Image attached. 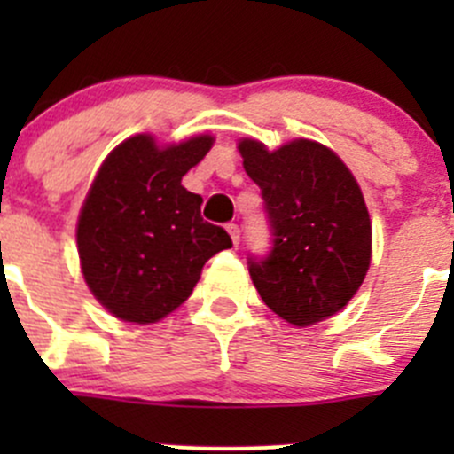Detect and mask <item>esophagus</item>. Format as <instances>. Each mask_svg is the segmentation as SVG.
Listing matches in <instances>:
<instances>
[{
  "label": "esophagus",
  "mask_w": 454,
  "mask_h": 454,
  "mask_svg": "<svg viewBox=\"0 0 454 454\" xmlns=\"http://www.w3.org/2000/svg\"><path fill=\"white\" fill-rule=\"evenodd\" d=\"M226 231H228V235H231V239H232V244H239V226H237V223H226Z\"/></svg>",
  "instance_id": "obj_1"
}]
</instances>
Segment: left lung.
<instances>
[{
  "label": "left lung",
  "instance_id": "left-lung-1",
  "mask_svg": "<svg viewBox=\"0 0 454 454\" xmlns=\"http://www.w3.org/2000/svg\"><path fill=\"white\" fill-rule=\"evenodd\" d=\"M239 153L272 228L270 254L248 259L263 303L296 327L340 312L371 263V219L356 177L314 140L268 151L244 138Z\"/></svg>",
  "mask_w": 454,
  "mask_h": 454
}]
</instances>
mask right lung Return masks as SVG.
<instances>
[{"instance_id":"obj_1","label":"right lung","mask_w":454,"mask_h":454,"mask_svg":"<svg viewBox=\"0 0 454 454\" xmlns=\"http://www.w3.org/2000/svg\"><path fill=\"white\" fill-rule=\"evenodd\" d=\"M213 136L155 145L131 136L105 158L76 223L87 287L125 323H155L180 308L206 261L231 248L222 226L204 222L201 198L182 177L204 160Z\"/></svg>"}]
</instances>
